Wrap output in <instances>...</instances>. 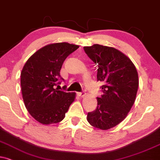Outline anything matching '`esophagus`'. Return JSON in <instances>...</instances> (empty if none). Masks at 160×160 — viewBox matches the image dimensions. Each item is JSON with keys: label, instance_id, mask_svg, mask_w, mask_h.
<instances>
[{"label": "esophagus", "instance_id": "1", "mask_svg": "<svg viewBox=\"0 0 160 160\" xmlns=\"http://www.w3.org/2000/svg\"><path fill=\"white\" fill-rule=\"evenodd\" d=\"M85 95H86V93L85 92H84V91H82V92H78V96H80V97H84V96H85Z\"/></svg>", "mask_w": 160, "mask_h": 160}]
</instances>
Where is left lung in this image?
Returning <instances> with one entry per match:
<instances>
[{
    "label": "left lung",
    "mask_w": 160,
    "mask_h": 160,
    "mask_svg": "<svg viewBox=\"0 0 160 160\" xmlns=\"http://www.w3.org/2000/svg\"><path fill=\"white\" fill-rule=\"evenodd\" d=\"M88 57L97 65V81L103 92L97 97V108L87 119L94 128L108 130L119 124L134 104L139 87L137 70L131 60L113 47L93 44L84 47Z\"/></svg>",
    "instance_id": "1"
}]
</instances>
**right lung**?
<instances>
[{
  "label": "right lung",
  "mask_w": 160,
  "mask_h": 160,
  "mask_svg": "<svg viewBox=\"0 0 160 160\" xmlns=\"http://www.w3.org/2000/svg\"><path fill=\"white\" fill-rule=\"evenodd\" d=\"M78 45L66 42L45 46L29 58L21 73V92L25 107L34 119L43 125L58 123L65 117L76 92L56 88L64 80L60 70L69 55Z\"/></svg>",
  "instance_id": "right-lung-1"
}]
</instances>
